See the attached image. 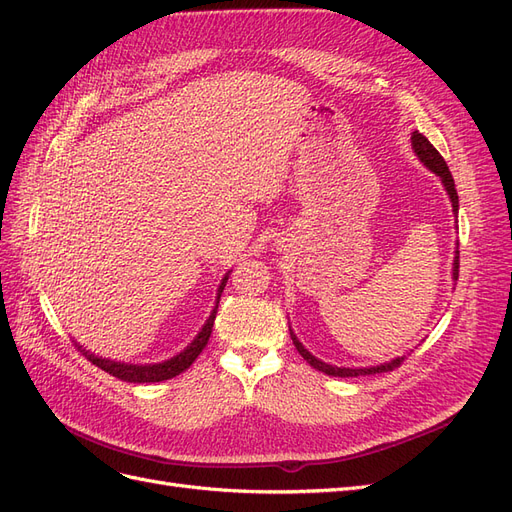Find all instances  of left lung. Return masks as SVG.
Segmentation results:
<instances>
[{
  "instance_id": "left-lung-1",
  "label": "left lung",
  "mask_w": 512,
  "mask_h": 512,
  "mask_svg": "<svg viewBox=\"0 0 512 512\" xmlns=\"http://www.w3.org/2000/svg\"><path fill=\"white\" fill-rule=\"evenodd\" d=\"M412 147H414V151H416V156L421 158V162H423L429 170H433V173H436V175L442 179V183H444V188H446L448 196H451L453 211H455V213H459V196H457V190H455V181H453V175H451V170H448V166H446L444 158L440 156V151H438L436 147H433V145L427 141V138H425L421 132H418V130H416V132H412ZM453 277H455V280L459 277V243H457V252H455ZM290 337H292V344L297 346L299 354L303 356V359H305L309 365H312V367H314V369H318V371H322V374L335 376V378H354V376L384 374V371H393V369H397L401 363H404V356H399V359H395V361H391V363H384V365H378V367H367V369L333 367V365H327V363L318 361L316 356L309 354V352L299 344V339L294 337L292 333H290Z\"/></svg>"
}]
</instances>
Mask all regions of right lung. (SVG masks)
<instances>
[{
    "mask_svg": "<svg viewBox=\"0 0 512 512\" xmlns=\"http://www.w3.org/2000/svg\"><path fill=\"white\" fill-rule=\"evenodd\" d=\"M226 280H228V277H224L220 288H218V303H220V297H222V292H224ZM215 314H218V312H215V309H213V314L209 316V320H207V324L203 327V331H200V333L196 335V339H194V342H192L188 348H185L181 354L173 356V359H170V361H164V363H158V365H126V363H115V361H108V359H100V356H94V354H89V352H85V350H81V352H83V354L87 356V359H89L91 363H94L96 367H100L102 371H106V374H111V376H115V378H119V380H123V382H136V384H141V382H162V380H170V378L179 376L181 371L188 369V367L198 359V354L203 352V348L207 346L209 337H211Z\"/></svg>",
    "mask_w": 512,
    "mask_h": 512,
    "instance_id": "1",
    "label": "right lung"
}]
</instances>
